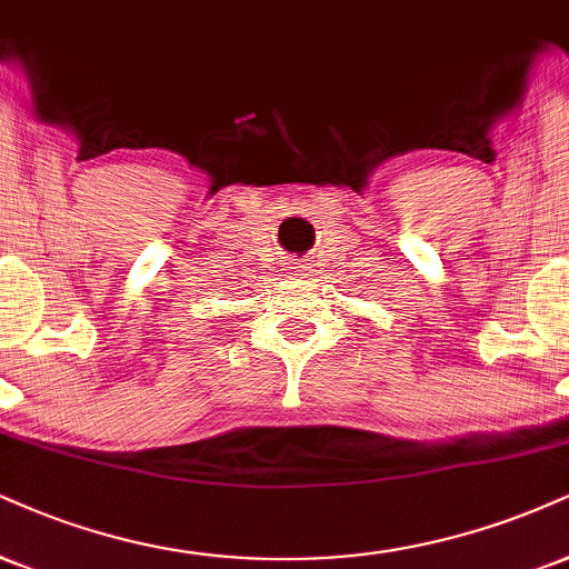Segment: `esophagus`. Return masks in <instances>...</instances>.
<instances>
[{
  "mask_svg": "<svg viewBox=\"0 0 569 569\" xmlns=\"http://www.w3.org/2000/svg\"><path fill=\"white\" fill-rule=\"evenodd\" d=\"M291 270H293V272H299V276H307V272H305L307 267H305V264H297V267H291Z\"/></svg>",
  "mask_w": 569,
  "mask_h": 569,
  "instance_id": "obj_1",
  "label": "esophagus"
}]
</instances>
